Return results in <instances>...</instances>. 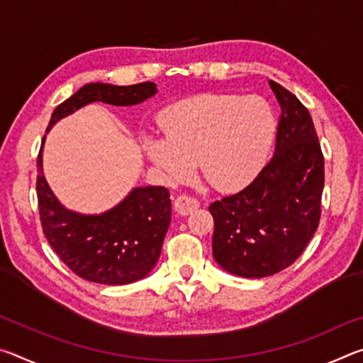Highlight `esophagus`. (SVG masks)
Instances as JSON below:
<instances>
[{"label":"esophagus","mask_w":363,"mask_h":363,"mask_svg":"<svg viewBox=\"0 0 363 363\" xmlns=\"http://www.w3.org/2000/svg\"><path fill=\"white\" fill-rule=\"evenodd\" d=\"M199 206H200V201L194 199V196H189V195H179L174 201L176 211L179 213L181 216H187V214L195 211Z\"/></svg>","instance_id":"esophagus-1"}]
</instances>
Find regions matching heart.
Here are the masks:
<instances>
[{"label":"heart","mask_w":363,"mask_h":363,"mask_svg":"<svg viewBox=\"0 0 363 363\" xmlns=\"http://www.w3.org/2000/svg\"><path fill=\"white\" fill-rule=\"evenodd\" d=\"M164 136L143 134L147 158L171 179L186 177L195 162L219 192H237L266 167L277 121L261 97L206 93L184 99L160 115Z\"/></svg>","instance_id":"1"}]
</instances>
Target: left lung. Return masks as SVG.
<instances>
[{
    "label": "left lung",
    "mask_w": 363,
    "mask_h": 363,
    "mask_svg": "<svg viewBox=\"0 0 363 363\" xmlns=\"http://www.w3.org/2000/svg\"><path fill=\"white\" fill-rule=\"evenodd\" d=\"M269 86L281 108L274 157L250 186L210 205L214 259L245 279L291 266L320 220L325 168L314 121L296 96Z\"/></svg>",
    "instance_id": "8db88e82"
}]
</instances>
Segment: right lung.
I'll list each match as a JSON object with an SVG mask.
<instances>
[{
	"mask_svg": "<svg viewBox=\"0 0 363 363\" xmlns=\"http://www.w3.org/2000/svg\"><path fill=\"white\" fill-rule=\"evenodd\" d=\"M152 82L116 86L89 83L52 112L46 133L59 120L93 102L130 107L157 94ZM43 138L36 167V194L48 242L78 277L102 285H128L149 275L162 253L171 223V200L164 187H134L118 205L101 214L77 213L60 203L43 173Z\"/></svg>",
	"mask_w": 363,
	"mask_h": 363,
	"instance_id": "right-lung-1",
	"label": "right lung"
}]
</instances>
